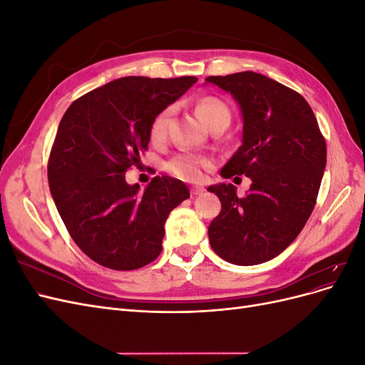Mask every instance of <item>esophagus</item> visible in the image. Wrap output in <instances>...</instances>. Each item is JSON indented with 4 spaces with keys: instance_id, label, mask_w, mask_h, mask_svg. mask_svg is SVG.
<instances>
[{
    "instance_id": "1",
    "label": "esophagus",
    "mask_w": 365,
    "mask_h": 365,
    "mask_svg": "<svg viewBox=\"0 0 365 365\" xmlns=\"http://www.w3.org/2000/svg\"><path fill=\"white\" fill-rule=\"evenodd\" d=\"M190 192H192V195H202L205 192V189L202 185H192Z\"/></svg>"
}]
</instances>
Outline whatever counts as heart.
<instances>
[{"mask_svg":"<svg viewBox=\"0 0 365 365\" xmlns=\"http://www.w3.org/2000/svg\"><path fill=\"white\" fill-rule=\"evenodd\" d=\"M196 111L200 114L201 120L208 128H213L219 123H230L231 113L228 106L217 97H204L197 102ZM172 117V108H164L161 113L157 114V117L152 120L150 125V140L160 143L168 135L169 123ZM208 165V161L195 155L192 152H180L173 155L165 169H168L172 175L178 176L185 181H196L201 178L204 169Z\"/></svg>","mask_w":365,"mask_h":365,"instance_id":"b5f03b06","label":"heart"}]
</instances>
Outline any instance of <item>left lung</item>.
Here are the masks:
<instances>
[{
	"mask_svg": "<svg viewBox=\"0 0 365 365\" xmlns=\"http://www.w3.org/2000/svg\"><path fill=\"white\" fill-rule=\"evenodd\" d=\"M205 82L233 96L244 118L242 146L220 175L251 180L244 197L233 184L208 187L222 205L208 227L210 245L240 267L268 262L292 244L312 213L326 140L304 97L267 76L242 71Z\"/></svg>",
	"mask_w": 365,
	"mask_h": 365,
	"instance_id": "obj_1",
	"label": "left lung"
}]
</instances>
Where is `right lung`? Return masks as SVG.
<instances>
[{"label":"right lung","instance_id":"1","mask_svg":"<svg viewBox=\"0 0 365 365\" xmlns=\"http://www.w3.org/2000/svg\"><path fill=\"white\" fill-rule=\"evenodd\" d=\"M196 81L121 77L63 114L48 158L50 192L76 245L102 267L132 271L155 260L165 219L190 196L182 181L165 175L140 192L125 173L148 150L152 120Z\"/></svg>","mask_w":365,"mask_h":365}]
</instances>
